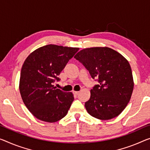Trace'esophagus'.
<instances>
[{
	"mask_svg": "<svg viewBox=\"0 0 150 150\" xmlns=\"http://www.w3.org/2000/svg\"><path fill=\"white\" fill-rule=\"evenodd\" d=\"M73 93H74V94H75V95H76V96L78 95V94H79V92H78V91H74Z\"/></svg>",
	"mask_w": 150,
	"mask_h": 150,
	"instance_id": "esophagus-1",
	"label": "esophagus"
}]
</instances>
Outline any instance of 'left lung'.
<instances>
[{
  "instance_id": "left-lung-1",
  "label": "left lung",
  "mask_w": 150,
  "mask_h": 150,
  "mask_svg": "<svg viewBox=\"0 0 150 150\" xmlns=\"http://www.w3.org/2000/svg\"><path fill=\"white\" fill-rule=\"evenodd\" d=\"M74 58L98 82L91 90V97L85 103L88 113L101 120L118 116L129 102L134 86L128 61L107 47L84 49Z\"/></svg>"
}]
</instances>
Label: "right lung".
<instances>
[{"instance_id":"right-lung-1","label":"right lung","mask_w":150,"mask_h":150,"mask_svg":"<svg viewBox=\"0 0 150 150\" xmlns=\"http://www.w3.org/2000/svg\"><path fill=\"white\" fill-rule=\"evenodd\" d=\"M79 48L47 45L32 52L21 71L19 91L24 104L37 119L54 123L68 113L72 93L56 88L54 83Z\"/></svg>"}]
</instances>
